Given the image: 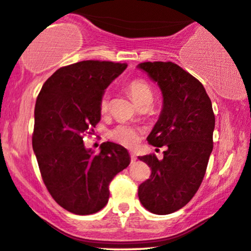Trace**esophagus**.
Here are the masks:
<instances>
[{"mask_svg":"<svg viewBox=\"0 0 251 251\" xmlns=\"http://www.w3.org/2000/svg\"><path fill=\"white\" fill-rule=\"evenodd\" d=\"M129 155H131V161H132V163L135 162V161H136V155H135L134 151H131V153H129Z\"/></svg>","mask_w":251,"mask_h":251,"instance_id":"34e87169","label":"esophagus"}]
</instances>
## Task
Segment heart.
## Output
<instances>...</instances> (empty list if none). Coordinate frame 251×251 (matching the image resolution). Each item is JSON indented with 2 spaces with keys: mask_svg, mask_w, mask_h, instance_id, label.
Here are the masks:
<instances>
[{
  "mask_svg": "<svg viewBox=\"0 0 251 251\" xmlns=\"http://www.w3.org/2000/svg\"><path fill=\"white\" fill-rule=\"evenodd\" d=\"M127 91L129 96L133 100V102L138 105H140L146 100H153V90L151 85L144 80L136 78L127 84ZM110 106V98L109 95L104 94L100 100V110L102 113H105L109 110ZM111 138L113 140L123 144L125 146H133L136 144L139 139V132L135 128L127 125H119L116 128H113L110 133Z\"/></svg>",
  "mask_w": 251,
  "mask_h": 251,
  "instance_id": "b5f03b06",
  "label": "heart"
}]
</instances>
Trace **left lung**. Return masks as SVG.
I'll use <instances>...</instances> for the list:
<instances>
[{"mask_svg":"<svg viewBox=\"0 0 251 251\" xmlns=\"http://www.w3.org/2000/svg\"><path fill=\"white\" fill-rule=\"evenodd\" d=\"M136 67L156 82L163 97L147 141L168 147L162 160L155 155L139 156L151 175L140 184L138 196L151 213L170 214L191 201L204 178L213 149V109L204 85L176 63L142 62Z\"/></svg>","mask_w":251,"mask_h":251,"instance_id":"8db88e82","label":"left lung"}]
</instances>
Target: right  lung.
I'll return each mask as SVG.
<instances>
[{
  "instance_id": "1",
  "label": "right lung",
  "mask_w": 251,
  "mask_h": 251,
  "mask_svg": "<svg viewBox=\"0 0 251 251\" xmlns=\"http://www.w3.org/2000/svg\"><path fill=\"white\" fill-rule=\"evenodd\" d=\"M127 63L87 60L56 71L34 106L32 147L53 199L69 212L94 214L109 201V184L128 167L127 149L103 142L95 154L83 134L100 120V100Z\"/></svg>"
}]
</instances>
